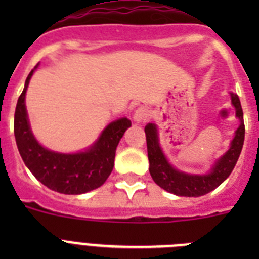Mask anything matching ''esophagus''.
<instances>
[{
	"label": "esophagus",
	"mask_w": 259,
	"mask_h": 259,
	"mask_svg": "<svg viewBox=\"0 0 259 259\" xmlns=\"http://www.w3.org/2000/svg\"><path fill=\"white\" fill-rule=\"evenodd\" d=\"M148 118H149V113H148V110L144 109V107H139L134 114V120L136 123L146 122V119Z\"/></svg>",
	"instance_id": "esophagus-1"
}]
</instances>
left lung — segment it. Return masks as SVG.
I'll return each instance as SVG.
<instances>
[{
  "label": "left lung",
  "mask_w": 259,
  "mask_h": 259,
  "mask_svg": "<svg viewBox=\"0 0 259 259\" xmlns=\"http://www.w3.org/2000/svg\"><path fill=\"white\" fill-rule=\"evenodd\" d=\"M231 100L236 109V116L240 119V125L235 132V137L231 143L230 149L226 152V154H223V157L215 162L211 171L206 175H191V174L182 172L174 168L168 163L159 146L157 125L154 123L145 125L149 172L155 184L176 196L200 197L218 188L219 185L227 179L239 159L242 145H244V137H245V125H244V115H242L240 100L235 93H231Z\"/></svg>",
  "instance_id": "left-lung-1"
}]
</instances>
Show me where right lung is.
<instances>
[{
    "label": "right lung",
    "mask_w": 259,
    "mask_h": 259,
    "mask_svg": "<svg viewBox=\"0 0 259 259\" xmlns=\"http://www.w3.org/2000/svg\"><path fill=\"white\" fill-rule=\"evenodd\" d=\"M36 67L27 76L14 115V135L23 162L38 182L58 193L81 194L101 187L113 171L116 146L131 120L120 118L110 123L85 152L63 154L41 146L31 131L24 102Z\"/></svg>",
    "instance_id": "1"
}]
</instances>
